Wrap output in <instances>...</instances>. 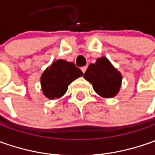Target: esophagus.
<instances>
[{
	"label": "esophagus",
	"mask_w": 155,
	"mask_h": 155,
	"mask_svg": "<svg viewBox=\"0 0 155 155\" xmlns=\"http://www.w3.org/2000/svg\"><path fill=\"white\" fill-rule=\"evenodd\" d=\"M86 69H87V66H84V67H82V68H81V71H83V73H84V72H85Z\"/></svg>",
	"instance_id": "esophagus-1"
}]
</instances>
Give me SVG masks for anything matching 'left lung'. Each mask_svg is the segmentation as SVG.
I'll return each instance as SVG.
<instances>
[{"mask_svg":"<svg viewBox=\"0 0 155 155\" xmlns=\"http://www.w3.org/2000/svg\"><path fill=\"white\" fill-rule=\"evenodd\" d=\"M84 78L92 84L97 94L104 98H112L118 94L122 86L121 72L105 57L91 64Z\"/></svg>","mask_w":155,"mask_h":155,"instance_id":"8db88e82","label":"left lung"}]
</instances>
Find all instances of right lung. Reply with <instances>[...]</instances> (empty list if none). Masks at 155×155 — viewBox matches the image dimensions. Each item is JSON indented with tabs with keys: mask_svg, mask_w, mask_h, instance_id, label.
<instances>
[{
	"mask_svg": "<svg viewBox=\"0 0 155 155\" xmlns=\"http://www.w3.org/2000/svg\"><path fill=\"white\" fill-rule=\"evenodd\" d=\"M83 76V72L72 62L58 59L44 71L40 78L43 94L47 98L56 99L63 97L68 85Z\"/></svg>",
	"mask_w": 155,
	"mask_h": 155,
	"instance_id": "1",
	"label": "right lung"
}]
</instances>
